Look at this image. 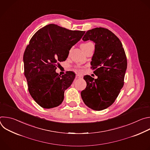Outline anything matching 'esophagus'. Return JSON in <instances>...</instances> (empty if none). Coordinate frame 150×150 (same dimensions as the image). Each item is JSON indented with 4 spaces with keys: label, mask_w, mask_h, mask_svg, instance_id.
<instances>
[{
    "label": "esophagus",
    "mask_w": 150,
    "mask_h": 150,
    "mask_svg": "<svg viewBox=\"0 0 150 150\" xmlns=\"http://www.w3.org/2000/svg\"><path fill=\"white\" fill-rule=\"evenodd\" d=\"M76 78L79 79V78H82V76L79 75V74H76Z\"/></svg>",
    "instance_id": "34e87169"
}]
</instances>
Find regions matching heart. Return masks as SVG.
<instances>
[{
	"mask_svg": "<svg viewBox=\"0 0 150 150\" xmlns=\"http://www.w3.org/2000/svg\"><path fill=\"white\" fill-rule=\"evenodd\" d=\"M91 45H93L92 42H85V43H83L81 45V47L82 49V50H85L86 49H87L88 47H90ZM75 70L78 71H82V69L79 68H76Z\"/></svg>",
	"mask_w": 150,
	"mask_h": 150,
	"instance_id": "obj_1",
	"label": "heart"
}]
</instances>
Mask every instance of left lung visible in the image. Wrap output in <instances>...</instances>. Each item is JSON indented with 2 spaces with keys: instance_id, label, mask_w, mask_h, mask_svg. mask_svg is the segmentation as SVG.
<instances>
[{
  "instance_id": "left-lung-1",
  "label": "left lung",
  "mask_w": 150,
  "mask_h": 150,
  "mask_svg": "<svg viewBox=\"0 0 150 150\" xmlns=\"http://www.w3.org/2000/svg\"><path fill=\"white\" fill-rule=\"evenodd\" d=\"M95 42L91 65L97 79L85 75L87 87L81 96L85 104L100 111L107 109L115 101L124 85L127 59L122 44L117 37L104 28H95L86 32L85 41Z\"/></svg>"
}]
</instances>
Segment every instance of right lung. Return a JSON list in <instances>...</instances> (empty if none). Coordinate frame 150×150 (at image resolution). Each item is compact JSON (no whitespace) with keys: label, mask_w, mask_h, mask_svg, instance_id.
Segmentation results:
<instances>
[{"label":"right lung","mask_w":150,"mask_h":150,"mask_svg":"<svg viewBox=\"0 0 150 150\" xmlns=\"http://www.w3.org/2000/svg\"><path fill=\"white\" fill-rule=\"evenodd\" d=\"M84 33L51 24L31 38L24 53V75L30 95L41 108H53L63 101L64 92L75 74L68 71L61 76L56 72L57 63L67 59L70 49Z\"/></svg>","instance_id":"obj_1"}]
</instances>
